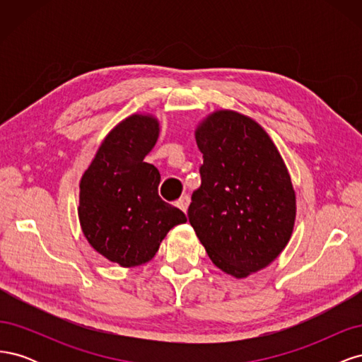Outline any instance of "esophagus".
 <instances>
[{"instance_id":"34e87169","label":"esophagus","mask_w":362,"mask_h":362,"mask_svg":"<svg viewBox=\"0 0 362 362\" xmlns=\"http://www.w3.org/2000/svg\"><path fill=\"white\" fill-rule=\"evenodd\" d=\"M189 204H190V198L187 194H184V196H181V198L177 201V206L180 208V210H182L184 213L187 211V208H189Z\"/></svg>"}]
</instances>
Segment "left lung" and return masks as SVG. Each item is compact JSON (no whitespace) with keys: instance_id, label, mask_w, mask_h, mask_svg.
Here are the masks:
<instances>
[{"instance_id":"left-lung-1","label":"left lung","mask_w":362,"mask_h":362,"mask_svg":"<svg viewBox=\"0 0 362 362\" xmlns=\"http://www.w3.org/2000/svg\"><path fill=\"white\" fill-rule=\"evenodd\" d=\"M194 139L204 164L189 222L216 267L247 278L290 242L296 221L290 173L264 128L238 112L210 113Z\"/></svg>"}]
</instances>
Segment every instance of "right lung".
<instances>
[{
    "mask_svg": "<svg viewBox=\"0 0 362 362\" xmlns=\"http://www.w3.org/2000/svg\"><path fill=\"white\" fill-rule=\"evenodd\" d=\"M158 134L154 115H129L105 136L80 181L81 231L98 254L120 267L151 261L170 229L187 222L160 198V172L144 161Z\"/></svg>",
    "mask_w": 362,
    "mask_h": 362,
    "instance_id": "1",
    "label": "right lung"
}]
</instances>
